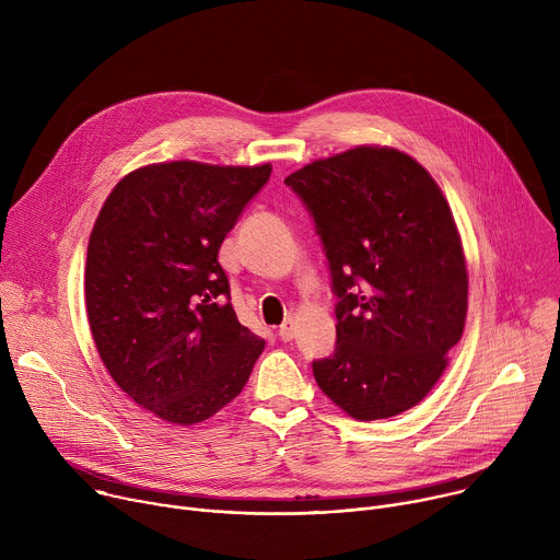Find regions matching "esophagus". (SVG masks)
<instances>
[{"instance_id": "1", "label": "esophagus", "mask_w": 560, "mask_h": 560, "mask_svg": "<svg viewBox=\"0 0 560 560\" xmlns=\"http://www.w3.org/2000/svg\"><path fill=\"white\" fill-rule=\"evenodd\" d=\"M279 339L281 341H292L294 339V322H292V318H285V322L279 326Z\"/></svg>"}]
</instances>
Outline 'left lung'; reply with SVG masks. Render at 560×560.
Wrapping results in <instances>:
<instances>
[{"label":"left lung","instance_id":"obj_1","mask_svg":"<svg viewBox=\"0 0 560 560\" xmlns=\"http://www.w3.org/2000/svg\"><path fill=\"white\" fill-rule=\"evenodd\" d=\"M285 184L322 236L337 294V346L312 372L346 415L376 421L421 404L467 314V268L452 210L410 154L357 145Z\"/></svg>","mask_w":560,"mask_h":560}]
</instances>
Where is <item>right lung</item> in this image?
I'll use <instances>...</instances> for the list:
<instances>
[{"instance_id":"add662e5","label":"right lung","mask_w":560,"mask_h":560,"mask_svg":"<svg viewBox=\"0 0 560 560\" xmlns=\"http://www.w3.org/2000/svg\"><path fill=\"white\" fill-rule=\"evenodd\" d=\"M272 166L150 164L104 201L86 257L97 352L137 406L195 425L244 389L266 341L238 324L217 261Z\"/></svg>"}]
</instances>
